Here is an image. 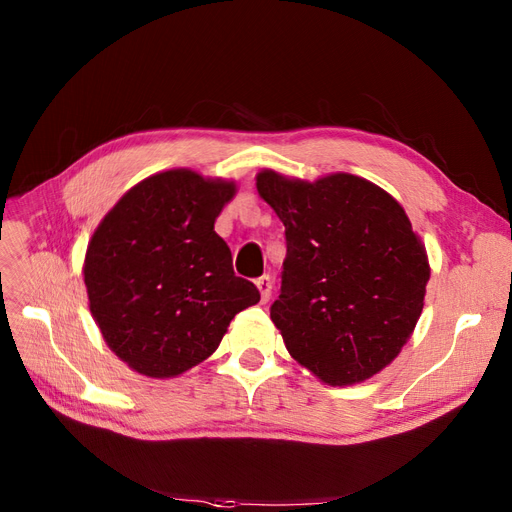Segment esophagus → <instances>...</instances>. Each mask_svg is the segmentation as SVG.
Masks as SVG:
<instances>
[{
    "label": "esophagus",
    "mask_w": 512,
    "mask_h": 512,
    "mask_svg": "<svg viewBox=\"0 0 512 512\" xmlns=\"http://www.w3.org/2000/svg\"><path fill=\"white\" fill-rule=\"evenodd\" d=\"M257 288H259V294H261V303H267L272 297V278L270 276H261L257 278Z\"/></svg>",
    "instance_id": "obj_1"
}]
</instances>
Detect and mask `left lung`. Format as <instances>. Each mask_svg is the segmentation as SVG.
Wrapping results in <instances>:
<instances>
[{
  "instance_id": "left-lung-1",
  "label": "left lung",
  "mask_w": 512,
  "mask_h": 512,
  "mask_svg": "<svg viewBox=\"0 0 512 512\" xmlns=\"http://www.w3.org/2000/svg\"><path fill=\"white\" fill-rule=\"evenodd\" d=\"M257 193L286 228V259L272 321L290 357L330 386L388 367L423 311L429 261L402 205L365 178L313 182L274 170Z\"/></svg>"
}]
</instances>
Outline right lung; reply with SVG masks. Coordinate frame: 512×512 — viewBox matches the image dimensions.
<instances>
[{
  "label": "right lung",
  "mask_w": 512,
  "mask_h": 512,
  "mask_svg": "<svg viewBox=\"0 0 512 512\" xmlns=\"http://www.w3.org/2000/svg\"><path fill=\"white\" fill-rule=\"evenodd\" d=\"M234 195V180L157 172L126 191L93 232L83 265L89 309L132 371L166 380L193 369L215 353L234 315L259 303L213 230Z\"/></svg>",
  "instance_id": "1"
}]
</instances>
